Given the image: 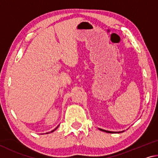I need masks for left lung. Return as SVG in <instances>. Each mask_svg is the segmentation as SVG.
I'll return each instance as SVG.
<instances>
[{
  "label": "left lung",
  "instance_id": "8db88e82",
  "mask_svg": "<svg viewBox=\"0 0 158 158\" xmlns=\"http://www.w3.org/2000/svg\"><path fill=\"white\" fill-rule=\"evenodd\" d=\"M99 130H100L102 131H104V132H109V133H114V132H118V133H120V132H123L124 131H121V132H111V131H107V130H102V129H100V128H99Z\"/></svg>",
  "mask_w": 158,
  "mask_h": 158
}]
</instances>
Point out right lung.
<instances>
[{
    "mask_svg": "<svg viewBox=\"0 0 158 158\" xmlns=\"http://www.w3.org/2000/svg\"><path fill=\"white\" fill-rule=\"evenodd\" d=\"M58 127H56V129H54V130H52V132H53V131H54V130H56L57 129V128H58Z\"/></svg>",
    "mask_w": 158,
    "mask_h": 158,
    "instance_id": "obj_1",
    "label": "right lung"
}]
</instances>
